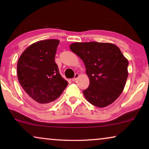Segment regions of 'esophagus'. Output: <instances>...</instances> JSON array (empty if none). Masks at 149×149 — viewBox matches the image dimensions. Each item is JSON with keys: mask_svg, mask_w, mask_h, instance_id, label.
Segmentation results:
<instances>
[{"mask_svg": "<svg viewBox=\"0 0 149 149\" xmlns=\"http://www.w3.org/2000/svg\"><path fill=\"white\" fill-rule=\"evenodd\" d=\"M78 77H79V74H78V73H76V74H74V78H72V81H76V80H77V79L78 78Z\"/></svg>", "mask_w": 149, "mask_h": 149, "instance_id": "obj_1", "label": "esophagus"}]
</instances>
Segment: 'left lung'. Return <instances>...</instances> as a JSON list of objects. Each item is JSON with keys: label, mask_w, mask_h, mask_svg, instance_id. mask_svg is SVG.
<instances>
[{"label": "left lung", "mask_w": 149, "mask_h": 149, "mask_svg": "<svg viewBox=\"0 0 149 149\" xmlns=\"http://www.w3.org/2000/svg\"><path fill=\"white\" fill-rule=\"evenodd\" d=\"M70 48L84 62L89 85L83 91L95 107H106L123 91L129 62L115 45L106 42H74Z\"/></svg>", "instance_id": "left-lung-1"}]
</instances>
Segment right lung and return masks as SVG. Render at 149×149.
I'll list each match as a JSON object with an SVG mask.
<instances>
[{
	"mask_svg": "<svg viewBox=\"0 0 149 149\" xmlns=\"http://www.w3.org/2000/svg\"><path fill=\"white\" fill-rule=\"evenodd\" d=\"M60 40H40L28 47L17 62L19 82L36 104L48 106L60 96L68 85L55 62Z\"/></svg>",
	"mask_w": 149,
	"mask_h": 149,
	"instance_id": "add662e5",
	"label": "right lung"
}]
</instances>
